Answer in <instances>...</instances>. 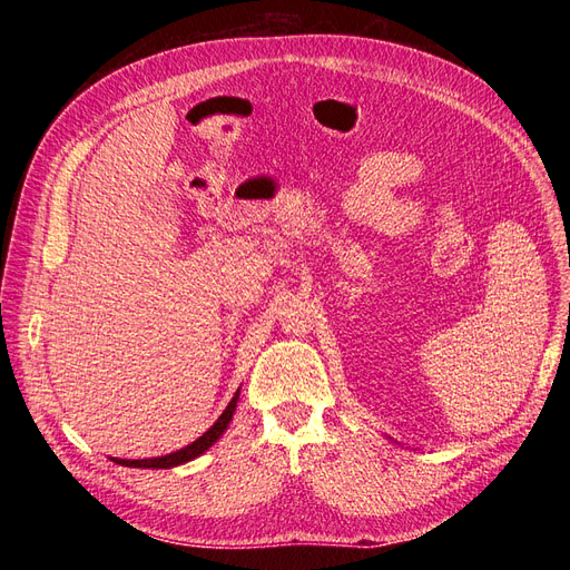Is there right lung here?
<instances>
[{"instance_id":"1","label":"right lung","mask_w":570,"mask_h":570,"mask_svg":"<svg viewBox=\"0 0 570 570\" xmlns=\"http://www.w3.org/2000/svg\"><path fill=\"white\" fill-rule=\"evenodd\" d=\"M237 400H239V390L235 392L230 404L223 409L218 421L209 430H206V433L199 440L183 446V450H178V452H170V454H164V456H154V459H116V456H111V461L120 463V465H128V469H176V465H183L187 461H193V459L202 456L223 433H226L230 421H233Z\"/></svg>"}]
</instances>
